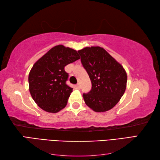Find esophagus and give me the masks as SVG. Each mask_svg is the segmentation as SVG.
<instances>
[{"label": "esophagus", "instance_id": "1", "mask_svg": "<svg viewBox=\"0 0 160 160\" xmlns=\"http://www.w3.org/2000/svg\"><path fill=\"white\" fill-rule=\"evenodd\" d=\"M76 89H80V84H78L76 86Z\"/></svg>", "mask_w": 160, "mask_h": 160}]
</instances>
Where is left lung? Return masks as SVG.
<instances>
[{
	"mask_svg": "<svg viewBox=\"0 0 160 160\" xmlns=\"http://www.w3.org/2000/svg\"><path fill=\"white\" fill-rule=\"evenodd\" d=\"M78 52L92 84L89 92L82 95L84 102L96 112L111 109L127 88V74L124 67L102 47H87Z\"/></svg>",
	"mask_w": 160,
	"mask_h": 160,
	"instance_id": "8db88e82",
	"label": "left lung"
}]
</instances>
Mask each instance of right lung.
<instances>
[{
	"label": "right lung",
	"instance_id": "1",
	"mask_svg": "<svg viewBox=\"0 0 160 160\" xmlns=\"http://www.w3.org/2000/svg\"><path fill=\"white\" fill-rule=\"evenodd\" d=\"M80 58L76 50L59 45L33 64L29 74V89L42 110L56 113L66 107L73 89L66 84L69 75L64 67Z\"/></svg>",
	"mask_w": 160,
	"mask_h": 160
}]
</instances>
